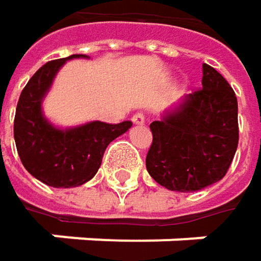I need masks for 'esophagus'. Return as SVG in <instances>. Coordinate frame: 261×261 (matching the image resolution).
Wrapping results in <instances>:
<instances>
[{
  "label": "esophagus",
  "instance_id": "1",
  "mask_svg": "<svg viewBox=\"0 0 261 261\" xmlns=\"http://www.w3.org/2000/svg\"><path fill=\"white\" fill-rule=\"evenodd\" d=\"M131 121L134 124H137V125H142V124H145V115L143 113H136V115H133Z\"/></svg>",
  "mask_w": 261,
  "mask_h": 261
}]
</instances>
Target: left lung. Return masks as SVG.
I'll return each instance as SVG.
<instances>
[{
    "mask_svg": "<svg viewBox=\"0 0 261 261\" xmlns=\"http://www.w3.org/2000/svg\"><path fill=\"white\" fill-rule=\"evenodd\" d=\"M202 87L154 121L146 154L149 175L175 192L201 190L225 177L239 143L237 98L215 68L202 65Z\"/></svg>",
    "mask_w": 261,
    "mask_h": 261,
    "instance_id": "obj_1",
    "label": "left lung"
}]
</instances>
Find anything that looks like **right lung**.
<instances>
[{
	"instance_id": "obj_1",
	"label": "right lung",
	"mask_w": 261,
	"mask_h": 261,
	"mask_svg": "<svg viewBox=\"0 0 261 261\" xmlns=\"http://www.w3.org/2000/svg\"><path fill=\"white\" fill-rule=\"evenodd\" d=\"M83 54L45 63L22 89L15 115L13 134L27 171L53 187L81 186L98 172L106 148L133 125L90 122L71 130H57L42 116L40 102L60 66Z\"/></svg>"
}]
</instances>
